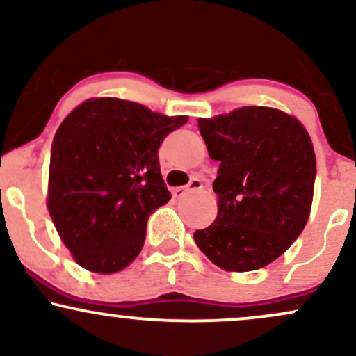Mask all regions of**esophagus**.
<instances>
[{"label": "esophagus", "instance_id": "1", "mask_svg": "<svg viewBox=\"0 0 356 356\" xmlns=\"http://www.w3.org/2000/svg\"><path fill=\"white\" fill-rule=\"evenodd\" d=\"M202 189V182L199 179H192V181L184 187H174L172 189V195L175 199H181L182 195H186L187 192H194V191H201Z\"/></svg>", "mask_w": 356, "mask_h": 356}]
</instances>
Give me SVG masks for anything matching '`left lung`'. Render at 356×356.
I'll return each instance as SVG.
<instances>
[{
	"label": "left lung",
	"instance_id": "obj_1",
	"mask_svg": "<svg viewBox=\"0 0 356 356\" xmlns=\"http://www.w3.org/2000/svg\"><path fill=\"white\" fill-rule=\"evenodd\" d=\"M212 161L218 218L194 232L211 263L229 273L268 266L295 243L312 212L316 157L305 125L273 107L199 118Z\"/></svg>",
	"mask_w": 356,
	"mask_h": 356
}]
</instances>
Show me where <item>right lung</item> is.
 Masks as SVG:
<instances>
[{
    "instance_id": "1",
    "label": "right lung",
    "mask_w": 356,
    "mask_h": 356,
    "mask_svg": "<svg viewBox=\"0 0 356 356\" xmlns=\"http://www.w3.org/2000/svg\"><path fill=\"white\" fill-rule=\"evenodd\" d=\"M189 120L115 97L73 108L53 138L47 207L81 268L113 275L140 254L150 212L169 202L157 150Z\"/></svg>"
}]
</instances>
